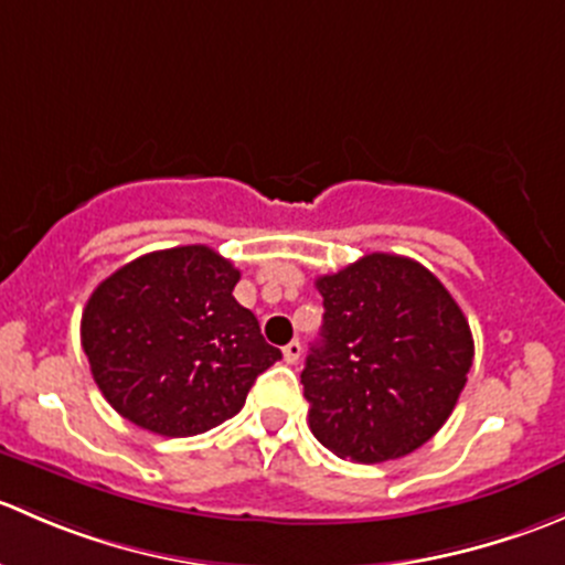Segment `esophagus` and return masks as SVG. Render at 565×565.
I'll use <instances>...</instances> for the list:
<instances>
[{
  "mask_svg": "<svg viewBox=\"0 0 565 565\" xmlns=\"http://www.w3.org/2000/svg\"><path fill=\"white\" fill-rule=\"evenodd\" d=\"M300 352H303V347H300L298 339H292L287 347H284V361H287V363H298L300 361Z\"/></svg>",
  "mask_w": 565,
  "mask_h": 565,
  "instance_id": "esophagus-1",
  "label": "esophagus"
}]
</instances>
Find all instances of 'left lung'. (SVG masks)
Wrapping results in <instances>:
<instances>
[{
    "label": "left lung",
    "instance_id": "obj_1",
    "mask_svg": "<svg viewBox=\"0 0 565 565\" xmlns=\"http://www.w3.org/2000/svg\"><path fill=\"white\" fill-rule=\"evenodd\" d=\"M322 339L300 374L309 426L335 457L377 465L440 431L472 366V333L420 262L366 254L317 278Z\"/></svg>",
    "mask_w": 565,
    "mask_h": 565
}]
</instances>
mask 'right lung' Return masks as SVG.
Returning a JSON list of instances; mask_svg holds the SVG:
<instances>
[{"label":"right lung","mask_w":565,"mask_h":565,"mask_svg":"<svg viewBox=\"0 0 565 565\" xmlns=\"http://www.w3.org/2000/svg\"><path fill=\"white\" fill-rule=\"evenodd\" d=\"M241 270L207 246L152 250L89 295L82 347L106 402L130 424L191 437L246 404L281 358L235 300Z\"/></svg>","instance_id":"obj_1"}]
</instances>
